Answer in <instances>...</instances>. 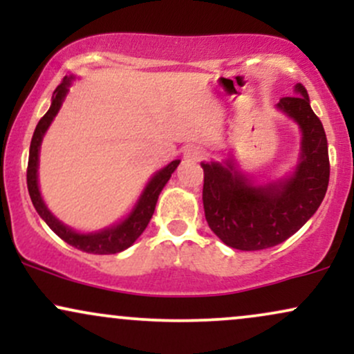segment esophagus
<instances>
[{"label":"esophagus","instance_id":"obj_1","mask_svg":"<svg viewBox=\"0 0 354 354\" xmlns=\"http://www.w3.org/2000/svg\"><path fill=\"white\" fill-rule=\"evenodd\" d=\"M203 156H205V149L200 148V146L191 145L185 149V158L189 161H200L203 160Z\"/></svg>","mask_w":354,"mask_h":354}]
</instances>
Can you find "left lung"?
Returning a JSON list of instances; mask_svg holds the SVG:
<instances>
[{
	"mask_svg": "<svg viewBox=\"0 0 354 354\" xmlns=\"http://www.w3.org/2000/svg\"><path fill=\"white\" fill-rule=\"evenodd\" d=\"M279 100L278 108L293 118L303 133L301 156L288 180L251 185L233 161L201 163L205 171L203 206L208 226L225 245L258 251L286 241L319 208L330 183L328 141L319 118L310 106L308 91Z\"/></svg>",
	"mask_w": 354,
	"mask_h": 354,
	"instance_id": "1",
	"label": "left lung"
}]
</instances>
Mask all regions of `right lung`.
Here are the masks:
<instances>
[{
  "label": "right lung",
  "instance_id": "add662e5",
  "mask_svg": "<svg viewBox=\"0 0 354 354\" xmlns=\"http://www.w3.org/2000/svg\"><path fill=\"white\" fill-rule=\"evenodd\" d=\"M71 84V78H64L58 84V88L55 89L51 98V106L46 111L39 123L36 124V129L31 138V146H30V158H28V171H26V183H28V191H30L31 201H33L35 209L38 211V214L41 216L46 225L55 231L58 236L66 241L68 245L78 248V250L84 251V253H93V254H115L120 251L126 250L141 236V233L148 226L149 219H151L154 208H156L158 196H160L161 189L165 188V185L168 183L169 178L174 169L180 165V160H174L168 166H165L161 171H158L151 178V181L146 185V188L141 194L140 201L136 203V206L133 208L129 216L123 219L118 225L106 228L98 233H76L68 226H64L59 219H56L50 213V209L44 205L41 193L38 188V158H39V146H41L43 136L46 133V129L50 128L53 118L56 116V113L59 111L61 103H63L64 96L68 93V86Z\"/></svg>",
  "mask_w": 354,
  "mask_h": 354
}]
</instances>
